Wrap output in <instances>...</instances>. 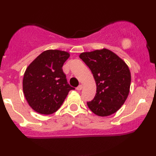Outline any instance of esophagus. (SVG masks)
Returning a JSON list of instances; mask_svg holds the SVG:
<instances>
[{"label": "esophagus", "instance_id": "1", "mask_svg": "<svg viewBox=\"0 0 156 156\" xmlns=\"http://www.w3.org/2000/svg\"><path fill=\"white\" fill-rule=\"evenodd\" d=\"M82 88H83V86H82L81 84H80V85H79V86H78V87H76V89H77V90H81Z\"/></svg>", "mask_w": 156, "mask_h": 156}]
</instances>
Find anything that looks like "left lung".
I'll list each match as a JSON object with an SVG mask.
<instances>
[{"mask_svg": "<svg viewBox=\"0 0 156 156\" xmlns=\"http://www.w3.org/2000/svg\"><path fill=\"white\" fill-rule=\"evenodd\" d=\"M79 57L92 71L97 86L94 99L87 102L89 109L100 117L117 112L129 94L131 77L128 65L105 48L82 53Z\"/></svg>", "mask_w": 156, "mask_h": 156, "instance_id": "obj_1", "label": "left lung"}]
</instances>
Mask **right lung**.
Returning a JSON list of instances; mask_svg holds the SVG:
<instances>
[{"label": "right lung", "mask_w": 156, "mask_h": 156, "mask_svg": "<svg viewBox=\"0 0 156 156\" xmlns=\"http://www.w3.org/2000/svg\"><path fill=\"white\" fill-rule=\"evenodd\" d=\"M69 57L67 52L48 50L27 67L23 80V93L35 112L42 114L55 112L69 91L75 89L67 83L62 69Z\"/></svg>", "instance_id": "obj_1"}]
</instances>
